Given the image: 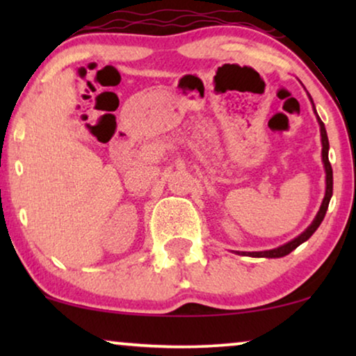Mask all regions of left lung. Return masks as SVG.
Returning <instances> with one entry per match:
<instances>
[{"mask_svg": "<svg viewBox=\"0 0 356 356\" xmlns=\"http://www.w3.org/2000/svg\"><path fill=\"white\" fill-rule=\"evenodd\" d=\"M313 102V100H311ZM318 121H319V126H321V140H323V162H324V167H325V196H324V201L321 204V209L318 212V216L313 220V223L306 228V230L301 233L300 236H296L295 240H291L290 243H286V245L280 246V248H275V250H270V251H259V252H248V254L252 256V257H282V256H286L290 254L291 251L296 250L301 243H305L308 238L313 235V233L318 230V227L321 225V222L324 220L325 217V212H327V207H329V201L330 197H332V184H334V179H332V167H330V162H329V139H327V133H325V128H324V123L319 120L318 116ZM245 254V252H243Z\"/></svg>", "mask_w": 356, "mask_h": 356, "instance_id": "obj_1", "label": "left lung"}]
</instances>
